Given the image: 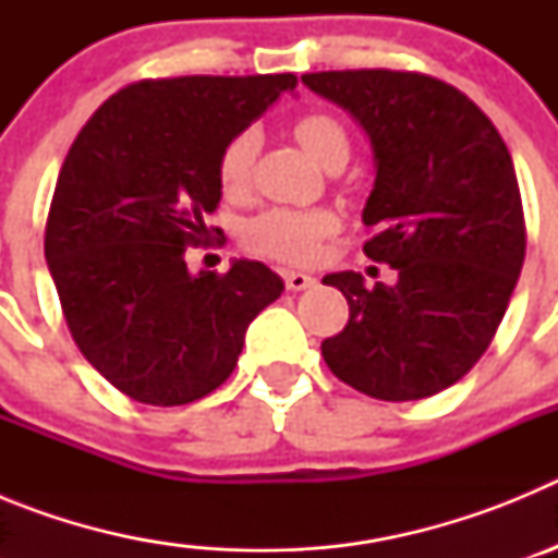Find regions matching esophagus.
<instances>
[{"instance_id":"esophagus-1","label":"esophagus","mask_w":558,"mask_h":558,"mask_svg":"<svg viewBox=\"0 0 558 558\" xmlns=\"http://www.w3.org/2000/svg\"><path fill=\"white\" fill-rule=\"evenodd\" d=\"M284 284H288V290L299 293V290L315 288V276L302 274V270H284Z\"/></svg>"}]
</instances>
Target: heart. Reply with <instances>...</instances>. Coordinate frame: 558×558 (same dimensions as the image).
<instances>
[{
  "label": "heart",
  "mask_w": 558,
  "mask_h": 558,
  "mask_svg": "<svg viewBox=\"0 0 558 558\" xmlns=\"http://www.w3.org/2000/svg\"><path fill=\"white\" fill-rule=\"evenodd\" d=\"M293 136L318 165L338 159L347 161L349 133L329 113H304L302 120H295ZM256 145H259L256 131H243L223 147L218 175L226 192H240L245 186ZM335 229L338 220L327 209H268L245 226L243 240L251 251L274 256L279 263H310Z\"/></svg>",
  "instance_id": "obj_1"
}]
</instances>
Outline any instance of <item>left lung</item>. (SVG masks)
I'll list each match as a JSON object with an SVG mask.
<instances>
[{"mask_svg": "<svg viewBox=\"0 0 558 558\" xmlns=\"http://www.w3.org/2000/svg\"><path fill=\"white\" fill-rule=\"evenodd\" d=\"M302 83L352 113L374 153L363 245L397 284L354 270L324 276L349 302L327 366L357 391L408 402L445 391L475 366L500 327L525 259L511 153L456 86L416 72H313Z\"/></svg>", "mask_w": 558, "mask_h": 558, "instance_id": "8db88e82", "label": "left lung"}]
</instances>
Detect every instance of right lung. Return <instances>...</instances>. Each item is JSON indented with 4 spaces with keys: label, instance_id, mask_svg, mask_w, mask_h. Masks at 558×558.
<instances>
[{
    "label": "right lung",
    "instance_id": "obj_1",
    "mask_svg": "<svg viewBox=\"0 0 558 558\" xmlns=\"http://www.w3.org/2000/svg\"><path fill=\"white\" fill-rule=\"evenodd\" d=\"M293 88L290 72L133 83L69 147L44 256L77 349L125 397L167 408L223 386L282 295L256 259L190 274L186 245L209 234L223 147Z\"/></svg>",
    "mask_w": 558,
    "mask_h": 558
}]
</instances>
